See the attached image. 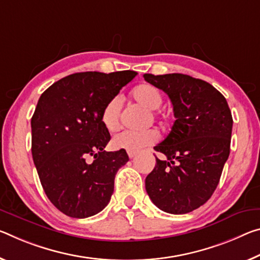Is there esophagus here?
Segmentation results:
<instances>
[{
	"instance_id": "esophagus-1",
	"label": "esophagus",
	"mask_w": 260,
	"mask_h": 260,
	"mask_svg": "<svg viewBox=\"0 0 260 260\" xmlns=\"http://www.w3.org/2000/svg\"><path fill=\"white\" fill-rule=\"evenodd\" d=\"M127 154H128L129 158H134L135 156H137V152H135V151H127Z\"/></svg>"
}]
</instances>
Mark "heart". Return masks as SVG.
<instances>
[{
	"instance_id": "heart-1",
	"label": "heart",
	"mask_w": 260,
	"mask_h": 260,
	"mask_svg": "<svg viewBox=\"0 0 260 260\" xmlns=\"http://www.w3.org/2000/svg\"><path fill=\"white\" fill-rule=\"evenodd\" d=\"M132 96L145 108L152 110L151 113L155 118L162 119L163 114L157 110L163 102L162 93L150 84H141L137 86L132 92ZM122 108L121 96H114L106 103L102 110L101 121L102 125L109 132H114L120 126V113ZM158 140V132L156 129L143 131H122L112 139V146L115 149L127 151H140L143 148L154 145Z\"/></svg>"
}]
</instances>
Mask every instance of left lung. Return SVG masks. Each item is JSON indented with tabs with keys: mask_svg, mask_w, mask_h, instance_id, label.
<instances>
[{
	"mask_svg": "<svg viewBox=\"0 0 260 260\" xmlns=\"http://www.w3.org/2000/svg\"><path fill=\"white\" fill-rule=\"evenodd\" d=\"M174 105L171 132L154 149L166 155L146 178V191L159 209L186 214L215 191L229 157L233 117L225 98L212 84L184 74L143 75Z\"/></svg>",
	"mask_w": 260,
	"mask_h": 260,
	"instance_id": "1",
	"label": "left lung"
}]
</instances>
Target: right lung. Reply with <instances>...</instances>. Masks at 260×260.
I'll return each instance as SVG.
<instances>
[{"label":"right lung","mask_w":260,"mask_h":260,"mask_svg":"<svg viewBox=\"0 0 260 260\" xmlns=\"http://www.w3.org/2000/svg\"><path fill=\"white\" fill-rule=\"evenodd\" d=\"M137 75L133 71L76 73L40 96L31 119L32 157L49 201L66 215L84 219L110 203L115 175L128 155L104 150L111 135L101 114Z\"/></svg>","instance_id":"add662e5"}]
</instances>
